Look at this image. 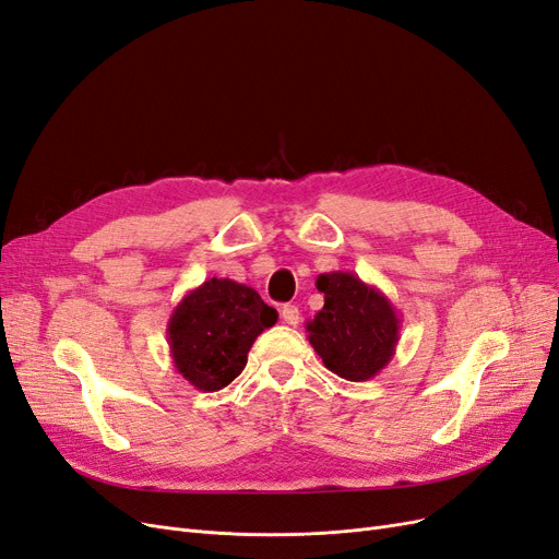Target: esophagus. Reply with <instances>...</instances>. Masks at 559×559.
<instances>
[{"label": "esophagus", "mask_w": 559, "mask_h": 559, "mask_svg": "<svg viewBox=\"0 0 559 559\" xmlns=\"http://www.w3.org/2000/svg\"><path fill=\"white\" fill-rule=\"evenodd\" d=\"M280 314H282V319H284V324H289V326H296L298 319H300V312H298L296 306H284Z\"/></svg>", "instance_id": "34e87169"}]
</instances>
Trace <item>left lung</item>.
I'll use <instances>...</instances> for the list:
<instances>
[{"instance_id": "1", "label": "left lung", "mask_w": 559, "mask_h": 559, "mask_svg": "<svg viewBox=\"0 0 559 559\" xmlns=\"http://www.w3.org/2000/svg\"><path fill=\"white\" fill-rule=\"evenodd\" d=\"M324 308L310 319L308 341L337 378L366 382L394 359L401 319L378 286L333 270L317 277Z\"/></svg>"}]
</instances>
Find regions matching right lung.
Wrapping results in <instances>:
<instances>
[{
  "label": "right lung",
  "instance_id": "add662e5",
  "mask_svg": "<svg viewBox=\"0 0 559 559\" xmlns=\"http://www.w3.org/2000/svg\"><path fill=\"white\" fill-rule=\"evenodd\" d=\"M275 321L277 310L251 286L226 277L202 282L167 319L177 373L200 392H218L242 373L253 341Z\"/></svg>",
  "mask_w": 559,
  "mask_h": 559
}]
</instances>
